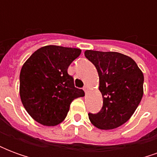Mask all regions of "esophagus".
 Wrapping results in <instances>:
<instances>
[{"mask_svg": "<svg viewBox=\"0 0 157 157\" xmlns=\"http://www.w3.org/2000/svg\"><path fill=\"white\" fill-rule=\"evenodd\" d=\"M83 90H84V92H85L86 93H87V92H88V90H89V87L87 86H85L83 87Z\"/></svg>", "mask_w": 157, "mask_h": 157, "instance_id": "34e87169", "label": "esophagus"}]
</instances>
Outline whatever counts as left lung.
<instances>
[{"instance_id":"obj_1","label":"left lung","mask_w":157,"mask_h":157,"mask_svg":"<svg viewBox=\"0 0 157 157\" xmlns=\"http://www.w3.org/2000/svg\"><path fill=\"white\" fill-rule=\"evenodd\" d=\"M86 58L95 65L99 91L103 99L101 111L88 113L99 129H113L128 121L141 101L144 75L129 56L118 52L86 50Z\"/></svg>"}]
</instances>
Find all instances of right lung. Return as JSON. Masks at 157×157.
I'll return each mask as SVG.
<instances>
[{
    "label": "right lung",
    "instance_id": "add662e5",
    "mask_svg": "<svg viewBox=\"0 0 157 157\" xmlns=\"http://www.w3.org/2000/svg\"><path fill=\"white\" fill-rule=\"evenodd\" d=\"M80 48L46 45L22 65L19 93L23 107L36 122L55 126L64 121L74 99L85 96L75 88L67 70L81 55Z\"/></svg>",
    "mask_w": 157,
    "mask_h": 157
}]
</instances>
